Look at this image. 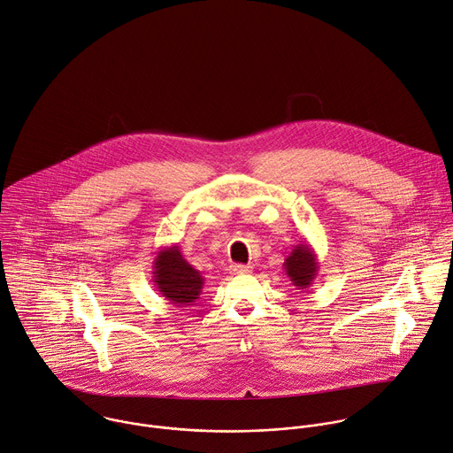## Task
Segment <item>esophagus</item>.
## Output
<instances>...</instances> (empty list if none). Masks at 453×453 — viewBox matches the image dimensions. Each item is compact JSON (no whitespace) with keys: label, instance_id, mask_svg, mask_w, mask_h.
Masks as SVG:
<instances>
[{"label":"esophagus","instance_id":"1","mask_svg":"<svg viewBox=\"0 0 453 453\" xmlns=\"http://www.w3.org/2000/svg\"><path fill=\"white\" fill-rule=\"evenodd\" d=\"M230 269H232L234 274H248V273H251V267L244 265V264H234Z\"/></svg>","mask_w":453,"mask_h":453}]
</instances>
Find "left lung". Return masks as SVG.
I'll return each instance as SVG.
<instances>
[{
    "label": "left lung",
    "mask_w": 453,
    "mask_h": 453,
    "mask_svg": "<svg viewBox=\"0 0 453 453\" xmlns=\"http://www.w3.org/2000/svg\"><path fill=\"white\" fill-rule=\"evenodd\" d=\"M285 274L292 281L294 287L299 290H304L311 287L317 271H319V260L317 253L311 250V246L306 241H301L299 244L294 246L290 255L283 262Z\"/></svg>",
    "instance_id": "8db88e82"
}]
</instances>
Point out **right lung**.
I'll return each instance as SVG.
<instances>
[{"instance_id":"obj_1","label":"right lung","mask_w":453,"mask_h":453,"mask_svg":"<svg viewBox=\"0 0 453 453\" xmlns=\"http://www.w3.org/2000/svg\"><path fill=\"white\" fill-rule=\"evenodd\" d=\"M152 280L159 294L173 306L188 308L193 304L203 288L205 278L180 253L179 244L163 246L152 265Z\"/></svg>"}]
</instances>
